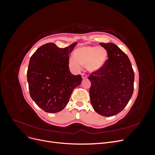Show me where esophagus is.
<instances>
[{
	"mask_svg": "<svg viewBox=\"0 0 155 155\" xmlns=\"http://www.w3.org/2000/svg\"><path fill=\"white\" fill-rule=\"evenodd\" d=\"M81 77H82L83 79H86L87 78V74H84V73H82L81 74Z\"/></svg>",
	"mask_w": 155,
	"mask_h": 155,
	"instance_id": "1",
	"label": "esophagus"
}]
</instances>
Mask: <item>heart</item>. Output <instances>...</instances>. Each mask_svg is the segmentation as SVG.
I'll return each mask as SVG.
<instances>
[{"label": "heart", "mask_w": 155, "mask_h": 155, "mask_svg": "<svg viewBox=\"0 0 155 155\" xmlns=\"http://www.w3.org/2000/svg\"><path fill=\"white\" fill-rule=\"evenodd\" d=\"M74 54V57L69 59L70 67L79 70L81 65H87L88 70L91 72L100 70L107 58L106 50L97 46H83L75 50Z\"/></svg>", "instance_id": "obj_1"}]
</instances>
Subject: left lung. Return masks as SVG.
I'll return each mask as SVG.
<instances>
[{"label":"left lung","mask_w":155,"mask_h":155,"mask_svg":"<svg viewBox=\"0 0 155 155\" xmlns=\"http://www.w3.org/2000/svg\"><path fill=\"white\" fill-rule=\"evenodd\" d=\"M109 59L88 77L90 97L94 110L104 116L118 114L127 105L134 91V74L130 61L116 45L101 43Z\"/></svg>","instance_id":"obj_1"}]
</instances>
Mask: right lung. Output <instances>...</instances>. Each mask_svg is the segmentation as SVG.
Returning a JSON list of instances; mask_svg holds the SVG:
<instances>
[{
	"instance_id": "1",
	"label": "right lung",
	"mask_w": 155,
	"mask_h": 155,
	"mask_svg": "<svg viewBox=\"0 0 155 155\" xmlns=\"http://www.w3.org/2000/svg\"><path fill=\"white\" fill-rule=\"evenodd\" d=\"M77 43L59 48L53 43L41 46L31 55L27 71L30 94L37 105L46 112L62 110L74 89L82 81L69 70V54Z\"/></svg>"
}]
</instances>
